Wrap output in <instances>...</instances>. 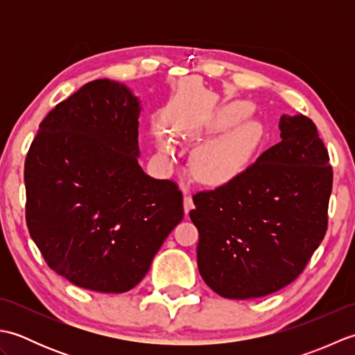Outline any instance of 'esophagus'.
I'll return each instance as SVG.
<instances>
[{
	"instance_id": "34e87169",
	"label": "esophagus",
	"mask_w": 355,
	"mask_h": 355,
	"mask_svg": "<svg viewBox=\"0 0 355 355\" xmlns=\"http://www.w3.org/2000/svg\"><path fill=\"white\" fill-rule=\"evenodd\" d=\"M183 207H184V214H189L191 210L193 209V200L189 193L184 192V197H183Z\"/></svg>"
}]
</instances>
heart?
I'll list each match as a JSON object with an SVG mask.
<instances>
[{
	"mask_svg": "<svg viewBox=\"0 0 355 355\" xmlns=\"http://www.w3.org/2000/svg\"><path fill=\"white\" fill-rule=\"evenodd\" d=\"M250 148V131L245 126H236L224 137L209 143L192 158V172L200 182L209 184L225 183L241 171ZM163 155L172 158L175 148L164 143Z\"/></svg>",
	"mask_w": 355,
	"mask_h": 355,
	"instance_id": "obj_1",
	"label": "heart"
}]
</instances>
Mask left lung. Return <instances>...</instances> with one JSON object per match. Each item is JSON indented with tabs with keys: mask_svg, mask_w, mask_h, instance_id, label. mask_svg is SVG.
<instances>
[{
	"mask_svg": "<svg viewBox=\"0 0 355 355\" xmlns=\"http://www.w3.org/2000/svg\"><path fill=\"white\" fill-rule=\"evenodd\" d=\"M281 141L214 191L193 195L198 270L216 294L253 299L291 284L328 225L333 168L313 120L284 114Z\"/></svg>",
	"mask_w": 355,
	"mask_h": 355,
	"instance_id": "obj_1",
	"label": "left lung"
}]
</instances>
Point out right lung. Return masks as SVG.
<instances>
[{"instance_id": "obj_1", "label": "right lung", "mask_w": 355, "mask_h": 355, "mask_svg": "<svg viewBox=\"0 0 355 355\" xmlns=\"http://www.w3.org/2000/svg\"><path fill=\"white\" fill-rule=\"evenodd\" d=\"M140 112L125 84L88 82L49 112L28 149V233L49 267L80 288H134L183 220L177 184L139 164Z\"/></svg>"}]
</instances>
